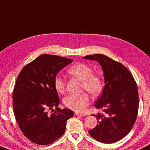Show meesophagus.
Instances as JSON below:
<instances>
[{"label":"esophagus","instance_id":"34e87169","mask_svg":"<svg viewBox=\"0 0 150 150\" xmlns=\"http://www.w3.org/2000/svg\"><path fill=\"white\" fill-rule=\"evenodd\" d=\"M75 114L77 116H81V117H84L85 116V114L83 113H80V112H75Z\"/></svg>","mask_w":150,"mask_h":150}]
</instances>
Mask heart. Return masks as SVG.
I'll list each match as a JSON object with an SVG mask.
<instances>
[{
	"mask_svg": "<svg viewBox=\"0 0 150 150\" xmlns=\"http://www.w3.org/2000/svg\"><path fill=\"white\" fill-rule=\"evenodd\" d=\"M71 77L83 82V88L94 95L98 94L102 91V81L98 76L92 75L93 71L89 66L84 64H76L67 70ZM54 87L58 92H64L66 88V81L59 75L54 80ZM64 105L67 108L76 111H83L90 103L91 98L86 93L71 94L64 98Z\"/></svg>",
	"mask_w": 150,
	"mask_h": 150,
	"instance_id": "b5f03b06",
	"label": "heart"
}]
</instances>
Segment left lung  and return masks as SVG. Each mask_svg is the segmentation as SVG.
Listing matches in <instances>:
<instances>
[{
	"label": "left lung",
	"instance_id": "left-lung-1",
	"mask_svg": "<svg viewBox=\"0 0 150 150\" xmlns=\"http://www.w3.org/2000/svg\"><path fill=\"white\" fill-rule=\"evenodd\" d=\"M96 61L103 72L105 85L94 106L103 113L92 115L98 119L89 134L98 142L111 144L124 138L134 125L138 110L137 83L127 67L100 54L83 57Z\"/></svg>",
	"mask_w": 150,
	"mask_h": 150
}]
</instances>
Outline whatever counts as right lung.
Returning a JSON list of instances; mask_svg holds the SVG:
<instances>
[{
    "instance_id": "obj_1",
    "label": "right lung",
    "mask_w": 150,
    "mask_h": 150,
    "mask_svg": "<svg viewBox=\"0 0 150 150\" xmlns=\"http://www.w3.org/2000/svg\"><path fill=\"white\" fill-rule=\"evenodd\" d=\"M73 59L42 54L24 67L13 91V110L25 137L39 145H47L64 134L67 121L73 116L69 109L58 108L59 97L54 80ZM56 108L48 114L47 111Z\"/></svg>"
}]
</instances>
